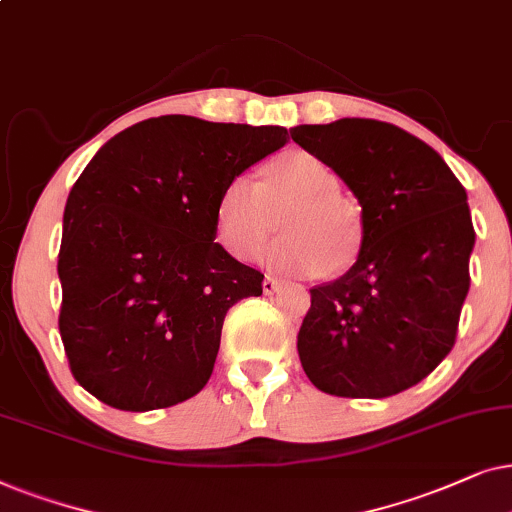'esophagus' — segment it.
Here are the masks:
<instances>
[{
  "mask_svg": "<svg viewBox=\"0 0 512 512\" xmlns=\"http://www.w3.org/2000/svg\"><path fill=\"white\" fill-rule=\"evenodd\" d=\"M262 290H264V295H274V292L278 290V281H274V278H264L262 281Z\"/></svg>",
  "mask_w": 512,
  "mask_h": 512,
  "instance_id": "1",
  "label": "esophagus"
}]
</instances>
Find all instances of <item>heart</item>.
<instances>
[{
	"mask_svg": "<svg viewBox=\"0 0 512 512\" xmlns=\"http://www.w3.org/2000/svg\"><path fill=\"white\" fill-rule=\"evenodd\" d=\"M281 217L283 238L264 252L278 274L346 269L360 248V220L339 196L335 170L304 149H288L262 170V182L238 175L224 185L215 208V236L236 260H252Z\"/></svg>",
	"mask_w": 512,
	"mask_h": 512,
	"instance_id": "1",
	"label": "heart"
}]
</instances>
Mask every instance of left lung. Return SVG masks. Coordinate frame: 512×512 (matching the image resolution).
<instances>
[{"label":"left lung","instance_id":"obj_1","mask_svg":"<svg viewBox=\"0 0 512 512\" xmlns=\"http://www.w3.org/2000/svg\"><path fill=\"white\" fill-rule=\"evenodd\" d=\"M360 203L356 264L311 290L297 335L306 377L339 398H388L452 351L475 245L468 196L445 159L374 119L290 128Z\"/></svg>","mask_w":512,"mask_h":512}]
</instances>
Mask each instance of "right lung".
<instances>
[{"label":"right lung","mask_w":512,"mask_h":512,"mask_svg":"<svg viewBox=\"0 0 512 512\" xmlns=\"http://www.w3.org/2000/svg\"><path fill=\"white\" fill-rule=\"evenodd\" d=\"M285 142L283 126L168 114L88 161L67 196L58 255L60 337L88 393L149 412L208 384L224 316L264 281L215 243L217 199Z\"/></svg>","instance_id":"1"}]
</instances>
